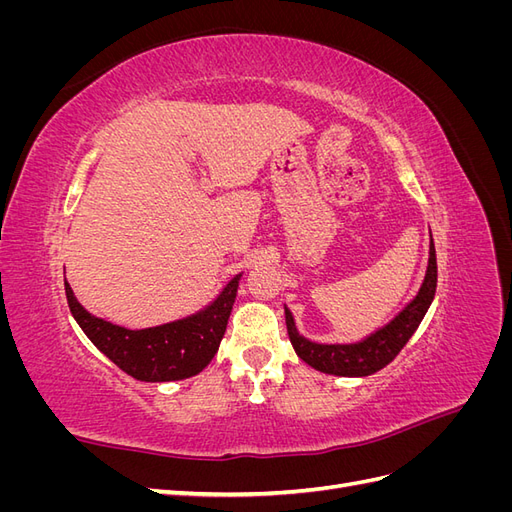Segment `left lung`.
Wrapping results in <instances>:
<instances>
[{
	"instance_id": "obj_1",
	"label": "left lung",
	"mask_w": 512,
	"mask_h": 512,
	"mask_svg": "<svg viewBox=\"0 0 512 512\" xmlns=\"http://www.w3.org/2000/svg\"><path fill=\"white\" fill-rule=\"evenodd\" d=\"M438 286V262H436V247H433V239L429 245V265L421 290L416 297L401 309V312L376 331L374 335L365 337L363 342L356 344H316L309 342L303 335H299L297 327H294V318L290 309H286V329L290 344L294 352L299 354L307 365H312L324 374L333 376H369L376 374L378 369L389 365L395 356L408 344V339L418 329V324L425 318L427 309L433 301Z\"/></svg>"
}]
</instances>
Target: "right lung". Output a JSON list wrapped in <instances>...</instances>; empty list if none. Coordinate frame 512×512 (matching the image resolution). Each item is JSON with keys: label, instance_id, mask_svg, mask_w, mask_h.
Instances as JSON below:
<instances>
[{"label": "right lung", "instance_id": "add662e5", "mask_svg": "<svg viewBox=\"0 0 512 512\" xmlns=\"http://www.w3.org/2000/svg\"><path fill=\"white\" fill-rule=\"evenodd\" d=\"M239 277H232L203 312L160 327L130 331L113 322L91 316L76 301L66 282V299L74 320L100 352H104L128 376L143 382H170L192 378L203 371L220 348L226 324L237 297Z\"/></svg>", "mask_w": 512, "mask_h": 512}]
</instances>
